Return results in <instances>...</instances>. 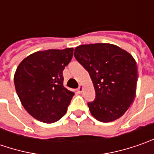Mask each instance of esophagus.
I'll return each instance as SVG.
<instances>
[{
	"label": "esophagus",
	"mask_w": 154,
	"mask_h": 154,
	"mask_svg": "<svg viewBox=\"0 0 154 154\" xmlns=\"http://www.w3.org/2000/svg\"><path fill=\"white\" fill-rule=\"evenodd\" d=\"M83 89H84V87H83V86H82V85H80V86H79V88L77 89V91H78V92H79V93H81V92H83Z\"/></svg>",
	"instance_id": "obj_1"
}]
</instances>
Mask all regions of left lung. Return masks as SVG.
Returning <instances> with one entry per match:
<instances>
[{"label": "left lung", "mask_w": 154, "mask_h": 154, "mask_svg": "<svg viewBox=\"0 0 154 154\" xmlns=\"http://www.w3.org/2000/svg\"><path fill=\"white\" fill-rule=\"evenodd\" d=\"M74 57L87 70L96 97L87 103L98 121L109 122L121 117L135 97L136 62L129 53L110 44L80 45Z\"/></svg>", "instance_id": "1"}]
</instances>
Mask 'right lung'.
Instances as JSON below:
<instances>
[{
	"label": "right lung",
	"mask_w": 154,
	"mask_h": 154,
	"mask_svg": "<svg viewBox=\"0 0 154 154\" xmlns=\"http://www.w3.org/2000/svg\"><path fill=\"white\" fill-rule=\"evenodd\" d=\"M74 49L38 51L20 63L14 74L15 89L30 115L52 123L66 114L74 93L63 86L62 71L73 57Z\"/></svg>",
	"instance_id": "1"
}]
</instances>
